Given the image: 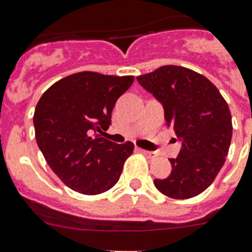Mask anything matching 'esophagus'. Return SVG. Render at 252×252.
Returning a JSON list of instances; mask_svg holds the SVG:
<instances>
[{
	"label": "esophagus",
	"mask_w": 252,
	"mask_h": 252,
	"mask_svg": "<svg viewBox=\"0 0 252 252\" xmlns=\"http://www.w3.org/2000/svg\"><path fill=\"white\" fill-rule=\"evenodd\" d=\"M140 151L144 155H146L147 158H155V157H157V154L153 153V151H147V150H144V149H140Z\"/></svg>",
	"instance_id": "obj_1"
}]
</instances>
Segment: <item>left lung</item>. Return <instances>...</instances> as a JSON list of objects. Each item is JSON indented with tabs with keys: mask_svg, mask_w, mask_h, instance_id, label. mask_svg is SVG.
Segmentation results:
<instances>
[{
	"mask_svg": "<svg viewBox=\"0 0 252 252\" xmlns=\"http://www.w3.org/2000/svg\"><path fill=\"white\" fill-rule=\"evenodd\" d=\"M137 80L161 102L165 124L183 140L179 157L169 159L171 175L155 179V188L173 199L195 197L225 163L233 132L228 103L207 77L186 67H159Z\"/></svg>",
	"mask_w": 252,
	"mask_h": 252,
	"instance_id": "left-lung-1",
	"label": "left lung"
}]
</instances>
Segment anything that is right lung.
I'll return each mask as SVG.
<instances>
[{"label":"right lung","mask_w":252,"mask_h":252,"mask_svg":"<svg viewBox=\"0 0 252 252\" xmlns=\"http://www.w3.org/2000/svg\"><path fill=\"white\" fill-rule=\"evenodd\" d=\"M133 81L134 76L83 71L58 80L38 99L36 141L53 172L69 189L97 195L118 183L134 145L114 144L98 133L107 130L118 98Z\"/></svg>","instance_id":"1"}]
</instances>
